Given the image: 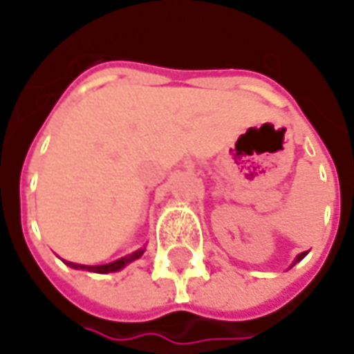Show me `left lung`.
Here are the masks:
<instances>
[{
    "label": "left lung",
    "instance_id": "left-lung-1",
    "mask_svg": "<svg viewBox=\"0 0 354 354\" xmlns=\"http://www.w3.org/2000/svg\"><path fill=\"white\" fill-rule=\"evenodd\" d=\"M304 256H306V252H302V254H298V258L295 259V263H297V261H300V259L304 258Z\"/></svg>",
    "mask_w": 354,
    "mask_h": 354
}]
</instances>
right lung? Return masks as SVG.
I'll return each mask as SVG.
<instances>
[{"label": "right lung", "mask_w": 354, "mask_h": 354, "mask_svg": "<svg viewBox=\"0 0 354 354\" xmlns=\"http://www.w3.org/2000/svg\"><path fill=\"white\" fill-rule=\"evenodd\" d=\"M141 256H143V250H137V252L129 254L126 258L116 259V261H112V263H104V266H81V263H67V266H71V268L75 269H86V271H93V273H112V271L126 268L127 263H131L133 259H139Z\"/></svg>", "instance_id": "add662e5"}]
</instances>
